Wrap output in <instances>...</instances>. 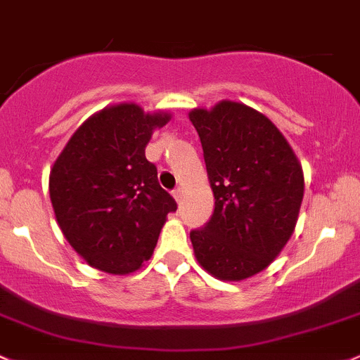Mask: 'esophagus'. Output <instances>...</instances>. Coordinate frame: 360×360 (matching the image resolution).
Here are the masks:
<instances>
[{"label": "esophagus", "mask_w": 360, "mask_h": 360, "mask_svg": "<svg viewBox=\"0 0 360 360\" xmlns=\"http://www.w3.org/2000/svg\"><path fill=\"white\" fill-rule=\"evenodd\" d=\"M181 195H184V192H181V188L179 187V188H175V191H173V198H175V201L179 202H181Z\"/></svg>", "instance_id": "obj_1"}]
</instances>
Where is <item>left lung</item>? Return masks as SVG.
<instances>
[{"instance_id":"1","label":"left lung","mask_w":360,"mask_h":360,"mask_svg":"<svg viewBox=\"0 0 360 360\" xmlns=\"http://www.w3.org/2000/svg\"><path fill=\"white\" fill-rule=\"evenodd\" d=\"M201 139L214 195L210 221L191 232L202 269L221 281H243L276 260L295 231L303 172L295 153L258 110L221 100L188 112Z\"/></svg>"}]
</instances>
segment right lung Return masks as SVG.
Instances as JSON below:
<instances>
[{
    "mask_svg": "<svg viewBox=\"0 0 360 360\" xmlns=\"http://www.w3.org/2000/svg\"><path fill=\"white\" fill-rule=\"evenodd\" d=\"M168 112L117 103L88 117L50 172V199L62 234L103 272L124 276L153 257L176 202L158 181L146 147Z\"/></svg>",
    "mask_w": 360,
    "mask_h": 360,
    "instance_id": "right-lung-1",
    "label": "right lung"
}]
</instances>
